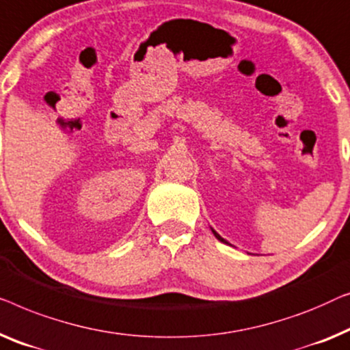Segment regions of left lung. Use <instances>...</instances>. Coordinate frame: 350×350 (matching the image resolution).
<instances>
[{
    "label": "left lung",
    "instance_id": "8db88e82",
    "mask_svg": "<svg viewBox=\"0 0 350 350\" xmlns=\"http://www.w3.org/2000/svg\"><path fill=\"white\" fill-rule=\"evenodd\" d=\"M213 233H214V236H215V238H217L219 241H224V238H220V234H219V233H215L214 230H213Z\"/></svg>",
    "mask_w": 350,
    "mask_h": 350
}]
</instances>
